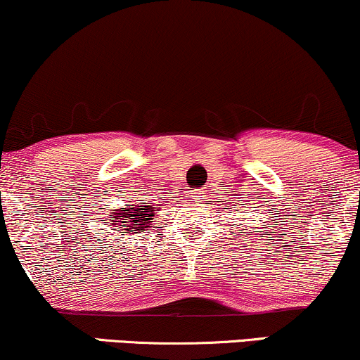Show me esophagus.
<instances>
[{
	"mask_svg": "<svg viewBox=\"0 0 360 360\" xmlns=\"http://www.w3.org/2000/svg\"><path fill=\"white\" fill-rule=\"evenodd\" d=\"M206 194H207L206 189H201V191H198V193H196V199H198V201H205V199H206Z\"/></svg>",
	"mask_w": 360,
	"mask_h": 360,
	"instance_id": "esophagus-1",
	"label": "esophagus"
}]
</instances>
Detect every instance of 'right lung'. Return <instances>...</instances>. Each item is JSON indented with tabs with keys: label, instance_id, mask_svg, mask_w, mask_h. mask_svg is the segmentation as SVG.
<instances>
[{
	"label": "right lung",
	"instance_id": "1",
	"mask_svg": "<svg viewBox=\"0 0 360 360\" xmlns=\"http://www.w3.org/2000/svg\"><path fill=\"white\" fill-rule=\"evenodd\" d=\"M146 201L147 199H141V202L124 206L109 214V226H114L115 235L131 236L150 228V224L154 223V213L158 210L153 206V202Z\"/></svg>",
	"mask_w": 360,
	"mask_h": 360
}]
</instances>
